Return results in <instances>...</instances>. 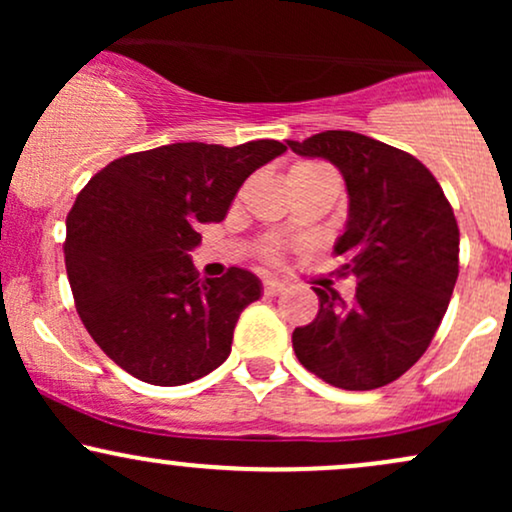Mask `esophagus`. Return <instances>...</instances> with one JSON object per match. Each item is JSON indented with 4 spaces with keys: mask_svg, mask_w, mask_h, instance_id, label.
Wrapping results in <instances>:
<instances>
[{
    "mask_svg": "<svg viewBox=\"0 0 512 512\" xmlns=\"http://www.w3.org/2000/svg\"><path fill=\"white\" fill-rule=\"evenodd\" d=\"M262 289H264V293H267V296H279V293L284 291V284H281V281H276V279H267L262 284Z\"/></svg>",
    "mask_w": 512,
    "mask_h": 512,
    "instance_id": "obj_1",
    "label": "esophagus"
}]
</instances>
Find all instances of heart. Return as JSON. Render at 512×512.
<instances>
[{"mask_svg": "<svg viewBox=\"0 0 512 512\" xmlns=\"http://www.w3.org/2000/svg\"><path fill=\"white\" fill-rule=\"evenodd\" d=\"M327 173H332V170L327 168L325 163L303 161V163H296V166L291 168L289 178H313V175H327Z\"/></svg>", "mask_w": 512, "mask_h": 512, "instance_id": "obj_1", "label": "heart"}]
</instances>
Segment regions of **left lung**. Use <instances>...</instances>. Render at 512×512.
Segmentation results:
<instances>
[{
    "label": "left lung",
    "instance_id": "obj_1",
    "mask_svg": "<svg viewBox=\"0 0 512 512\" xmlns=\"http://www.w3.org/2000/svg\"><path fill=\"white\" fill-rule=\"evenodd\" d=\"M293 154L325 158L349 192V219L334 252L354 276V301L313 289L320 310L293 330L310 373L342 390L383 387L424 356L460 272V228L450 202L419 158L366 134L327 129Z\"/></svg>",
    "mask_w": 512,
    "mask_h": 512
}]
</instances>
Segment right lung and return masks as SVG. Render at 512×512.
I'll list each match as a JSON object with an SVG mask.
<instances>
[{
  "label": "right lung",
  "instance_id": "right-lung-1",
  "mask_svg": "<svg viewBox=\"0 0 512 512\" xmlns=\"http://www.w3.org/2000/svg\"><path fill=\"white\" fill-rule=\"evenodd\" d=\"M286 146L180 142L108 163L67 216L64 264L76 313L122 370L185 385L231 354L240 313L262 296L248 269L199 279V223H219L240 185Z\"/></svg>",
  "mask_w": 512,
  "mask_h": 512
}]
</instances>
